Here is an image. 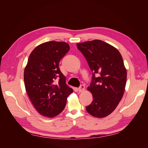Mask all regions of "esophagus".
I'll return each instance as SVG.
<instances>
[{"mask_svg": "<svg viewBox=\"0 0 148 148\" xmlns=\"http://www.w3.org/2000/svg\"><path fill=\"white\" fill-rule=\"evenodd\" d=\"M78 90H79V92H83V91H84V90H85V86H84V85H81V86L79 88Z\"/></svg>", "mask_w": 148, "mask_h": 148, "instance_id": "34e87169", "label": "esophagus"}]
</instances>
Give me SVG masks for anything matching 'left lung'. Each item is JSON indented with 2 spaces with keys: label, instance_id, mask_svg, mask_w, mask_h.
I'll return each mask as SVG.
<instances>
[{
  "label": "left lung",
  "instance_id": "obj_1",
  "mask_svg": "<svg viewBox=\"0 0 148 148\" xmlns=\"http://www.w3.org/2000/svg\"><path fill=\"white\" fill-rule=\"evenodd\" d=\"M77 47L93 72L88 88L93 101L86 111L94 117H106L115 110L124 95L127 71L122 56L112 45L98 39L78 43Z\"/></svg>",
  "mask_w": 148,
  "mask_h": 148
}]
</instances>
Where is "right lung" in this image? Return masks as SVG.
<instances>
[{
  "mask_svg": "<svg viewBox=\"0 0 148 148\" xmlns=\"http://www.w3.org/2000/svg\"><path fill=\"white\" fill-rule=\"evenodd\" d=\"M69 49L65 42L52 40L37 45L29 57L24 74L25 90L37 111L44 116L59 114L73 92L59 68Z\"/></svg>",
  "mask_w": 148,
  "mask_h": 148,
  "instance_id": "obj_1",
  "label": "right lung"
}]
</instances>
